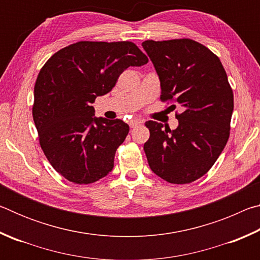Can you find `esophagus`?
Instances as JSON below:
<instances>
[{"instance_id": "1", "label": "esophagus", "mask_w": 260, "mask_h": 260, "mask_svg": "<svg viewBox=\"0 0 260 260\" xmlns=\"http://www.w3.org/2000/svg\"><path fill=\"white\" fill-rule=\"evenodd\" d=\"M141 122H142V121L139 120V119H132V120L129 121V126L132 127V128H134V127L141 125Z\"/></svg>"}]
</instances>
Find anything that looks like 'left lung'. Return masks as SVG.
I'll return each mask as SVG.
<instances>
[{"instance_id": "left-lung-1", "label": "left lung", "mask_w": 260, "mask_h": 260, "mask_svg": "<svg viewBox=\"0 0 260 260\" xmlns=\"http://www.w3.org/2000/svg\"><path fill=\"white\" fill-rule=\"evenodd\" d=\"M143 49L160 80V100L178 103L177 128L149 120L144 152L151 171L175 184L208 172L230 138L234 95L219 57L190 39L147 40ZM175 109V104L171 105Z\"/></svg>"}]
</instances>
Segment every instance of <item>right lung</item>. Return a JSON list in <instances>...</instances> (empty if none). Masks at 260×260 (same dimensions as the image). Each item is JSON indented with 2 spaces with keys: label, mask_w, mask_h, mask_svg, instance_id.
I'll return each mask as SVG.
<instances>
[{
  "label": "right lung",
  "mask_w": 260,
  "mask_h": 260,
  "mask_svg": "<svg viewBox=\"0 0 260 260\" xmlns=\"http://www.w3.org/2000/svg\"><path fill=\"white\" fill-rule=\"evenodd\" d=\"M147 63L129 41H79L46 61L34 86L32 113L42 150L61 177L88 184L111 172L129 126L96 118L91 104L111 91L127 68Z\"/></svg>",
  "instance_id": "1"
}]
</instances>
